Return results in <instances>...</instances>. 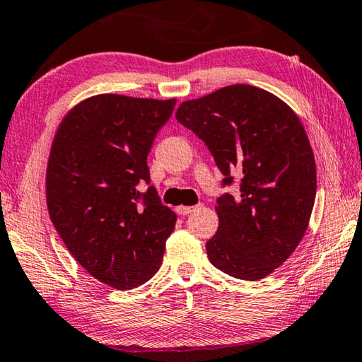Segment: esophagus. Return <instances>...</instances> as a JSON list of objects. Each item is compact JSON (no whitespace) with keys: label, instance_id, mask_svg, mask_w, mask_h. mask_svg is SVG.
Wrapping results in <instances>:
<instances>
[{"label":"esophagus","instance_id":"obj_1","mask_svg":"<svg viewBox=\"0 0 362 362\" xmlns=\"http://www.w3.org/2000/svg\"><path fill=\"white\" fill-rule=\"evenodd\" d=\"M199 206H202V205H195V206H185V205H180L176 209V211L180 213V215H182V216H186V215H189V213H192L195 209H199Z\"/></svg>","mask_w":362,"mask_h":362}]
</instances>
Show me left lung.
<instances>
[{"label":"left lung","instance_id":"left-lung-1","mask_svg":"<svg viewBox=\"0 0 362 362\" xmlns=\"http://www.w3.org/2000/svg\"><path fill=\"white\" fill-rule=\"evenodd\" d=\"M176 120L209 147L223 186L240 177L239 195L216 200L210 263L237 279H263L295 252L315 206V153L300 118L262 88L230 85L182 103Z\"/></svg>","mask_w":362,"mask_h":362}]
</instances>
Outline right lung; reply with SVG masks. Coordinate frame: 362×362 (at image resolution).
<instances>
[{
  "mask_svg": "<svg viewBox=\"0 0 362 362\" xmlns=\"http://www.w3.org/2000/svg\"><path fill=\"white\" fill-rule=\"evenodd\" d=\"M176 99L98 94L64 117L46 170L51 221L94 279L129 290L162 264L176 215L151 182L147 156Z\"/></svg>",
  "mask_w": 362,
  "mask_h": 362,
  "instance_id": "1",
  "label": "right lung"
}]
</instances>
